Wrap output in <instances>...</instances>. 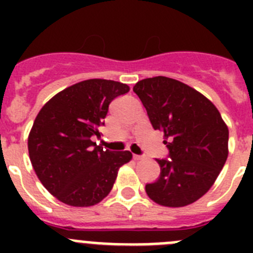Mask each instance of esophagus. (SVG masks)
<instances>
[{"instance_id": "1", "label": "esophagus", "mask_w": 253, "mask_h": 253, "mask_svg": "<svg viewBox=\"0 0 253 253\" xmlns=\"http://www.w3.org/2000/svg\"><path fill=\"white\" fill-rule=\"evenodd\" d=\"M133 158L135 161H138V160H142L143 156H139V154H133Z\"/></svg>"}]
</instances>
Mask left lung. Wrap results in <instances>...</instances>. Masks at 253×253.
Listing matches in <instances>:
<instances>
[{
    "label": "left lung",
    "instance_id": "8db88e82",
    "mask_svg": "<svg viewBox=\"0 0 253 253\" xmlns=\"http://www.w3.org/2000/svg\"><path fill=\"white\" fill-rule=\"evenodd\" d=\"M133 91L169 152V160H156L161 173L146 185L147 195L162 207L193 204L213 186L227 161V124L213 102L173 78H146Z\"/></svg>",
    "mask_w": 253,
    "mask_h": 253
}]
</instances>
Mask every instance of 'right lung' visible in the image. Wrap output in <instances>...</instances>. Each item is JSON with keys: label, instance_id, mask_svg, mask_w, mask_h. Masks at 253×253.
Segmentation results:
<instances>
[{"label": "right lung", "instance_id": "right-lung-1", "mask_svg": "<svg viewBox=\"0 0 253 253\" xmlns=\"http://www.w3.org/2000/svg\"><path fill=\"white\" fill-rule=\"evenodd\" d=\"M129 91L110 80H86L53 96L39 111L28 138L31 165L53 196L71 207H92L109 195L129 151H104L100 137L109 105Z\"/></svg>", "mask_w": 253, "mask_h": 253}]
</instances>
